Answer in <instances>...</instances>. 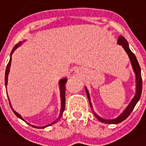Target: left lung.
<instances>
[{"mask_svg":"<svg viewBox=\"0 0 146 146\" xmlns=\"http://www.w3.org/2000/svg\"><path fill=\"white\" fill-rule=\"evenodd\" d=\"M118 44L120 45H122V46L124 47V49L125 50V51L127 52V55L129 57L130 60H131V64H132L133 69L135 71V73L136 74V94L135 96V97L133 99L131 102L130 103V104L128 105V107L126 108V110H124V112L121 113V115L119 116L118 117H117L116 119H113V120H105L104 118L100 117L96 113L93 112L94 115L96 116V117L97 118L98 120L103 123H106V124H118V123H121L123 121H124L126 118L128 117V116L131 114V113L132 112V110H134L135 105L138 103V101L139 100V99L141 97V91H142V79H141V68H140V66H139V64L137 60V58L135 56V54H133L131 50L129 49V46H128V43H127V41L126 40V39L124 38V36H120L119 38H118ZM86 94H87V96H88V99H89V104L92 107V104H91V102H90V97H89V94L88 90L86 88Z\"/></svg>","mask_w":146,"mask_h":146,"instance_id":"obj_1","label":"left lung"}]
</instances>
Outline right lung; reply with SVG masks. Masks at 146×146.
Masks as SVG:
<instances>
[{"instance_id": "right-lung-1", "label": "right lung", "mask_w": 146, "mask_h": 146, "mask_svg": "<svg viewBox=\"0 0 146 146\" xmlns=\"http://www.w3.org/2000/svg\"><path fill=\"white\" fill-rule=\"evenodd\" d=\"M21 44V42H19V44H16V45L14 46V48L12 49V51H11V57H10V60H9V62L7 64V68H6V71H5V86H7V75H8V73H9V70H10V66H11V55H12V53L14 52V50H15V49L19 46V45ZM67 82V79L66 78H63L59 82V84H60V99H61V109H60V113L58 118H57L56 121L53 122V123H51L50 124H49L47 126H50L52 124H55L57 121H59V119L61 117V116L63 115V112H64V108H65V84ZM11 108L12 109V107L11 106ZM12 111L14 112V113L15 114V115L19 117L20 119H22V121H24L23 120V118L22 117V116L20 115L19 113L16 112V111H15L14 109H12ZM31 126H33V127H36V128H44V127H47V126H44V127H38L36 126H34V125H31Z\"/></svg>"}]
</instances>
